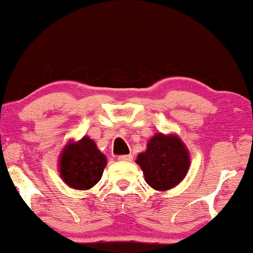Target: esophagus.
<instances>
[{"label": "esophagus", "mask_w": 253, "mask_h": 253, "mask_svg": "<svg viewBox=\"0 0 253 253\" xmlns=\"http://www.w3.org/2000/svg\"><path fill=\"white\" fill-rule=\"evenodd\" d=\"M118 159L120 161H132L133 156L132 155H120Z\"/></svg>", "instance_id": "esophagus-1"}]
</instances>
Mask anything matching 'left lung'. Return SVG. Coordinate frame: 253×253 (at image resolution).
<instances>
[{"label":"left lung","instance_id":"left-lung-1","mask_svg":"<svg viewBox=\"0 0 253 253\" xmlns=\"http://www.w3.org/2000/svg\"><path fill=\"white\" fill-rule=\"evenodd\" d=\"M147 151L139 154L137 164L145 180L156 190H169L182 182L189 169V154L177 135L158 133L149 140Z\"/></svg>","mask_w":253,"mask_h":253}]
</instances>
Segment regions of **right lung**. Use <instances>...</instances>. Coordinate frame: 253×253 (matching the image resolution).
<instances>
[{
	"instance_id": "right-lung-1",
	"label": "right lung",
	"mask_w": 253,
	"mask_h": 253,
	"mask_svg": "<svg viewBox=\"0 0 253 253\" xmlns=\"http://www.w3.org/2000/svg\"><path fill=\"white\" fill-rule=\"evenodd\" d=\"M105 166L106 158L88 137H84L78 143H69L59 161L63 180L79 190L89 189L97 184Z\"/></svg>"
}]
</instances>
